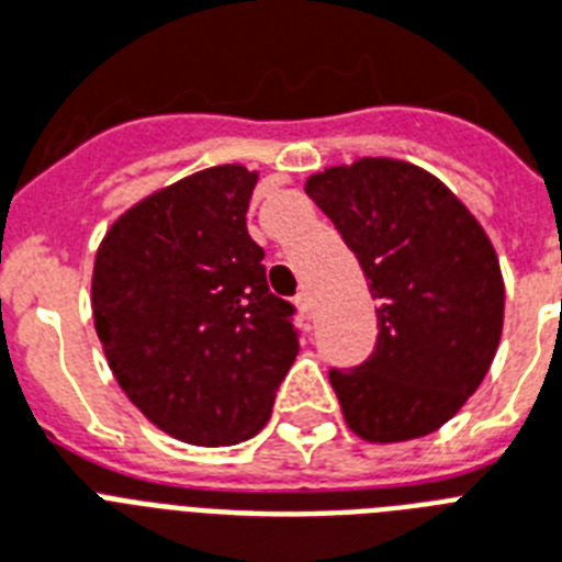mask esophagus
Wrapping results in <instances>:
<instances>
[{"instance_id":"esophagus-1","label":"esophagus","mask_w":562,"mask_h":562,"mask_svg":"<svg viewBox=\"0 0 562 562\" xmlns=\"http://www.w3.org/2000/svg\"><path fill=\"white\" fill-rule=\"evenodd\" d=\"M294 306H297L300 317H306V321H312V315H315V306H312V297H308L306 291H303V294H297V300H294Z\"/></svg>"}]
</instances>
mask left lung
Segmentation results:
<instances>
[{"label":"left lung","mask_w":562,"mask_h":562,"mask_svg":"<svg viewBox=\"0 0 562 562\" xmlns=\"http://www.w3.org/2000/svg\"><path fill=\"white\" fill-rule=\"evenodd\" d=\"M379 300L361 368L329 370L347 426L402 443L449 423L479 391L505 324V280L479 218L414 162L361 157L306 180Z\"/></svg>","instance_id":"left-lung-1"}]
</instances>
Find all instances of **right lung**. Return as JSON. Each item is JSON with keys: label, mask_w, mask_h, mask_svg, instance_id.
<instances>
[{"label": "right lung", "mask_w": 562, "mask_h": 562, "mask_svg": "<svg viewBox=\"0 0 562 562\" xmlns=\"http://www.w3.org/2000/svg\"><path fill=\"white\" fill-rule=\"evenodd\" d=\"M256 171L212 166L119 215L92 265V321L127 400L166 435L233 446L271 417L297 359L291 303L247 233Z\"/></svg>", "instance_id": "add662e5"}]
</instances>
